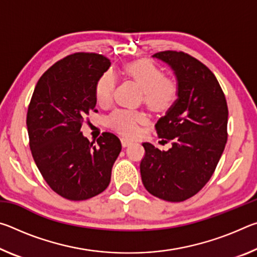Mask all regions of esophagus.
<instances>
[{
    "instance_id": "esophagus-1",
    "label": "esophagus",
    "mask_w": 257,
    "mask_h": 257,
    "mask_svg": "<svg viewBox=\"0 0 257 257\" xmlns=\"http://www.w3.org/2000/svg\"><path fill=\"white\" fill-rule=\"evenodd\" d=\"M121 144H122V146L123 147H125V146H128V145H130V144H133V141L132 139H128V138H121Z\"/></svg>"
}]
</instances>
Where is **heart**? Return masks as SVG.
I'll list each match as a JSON object with an SVG mask.
<instances>
[{"label":"heart","mask_w":257,"mask_h":257,"mask_svg":"<svg viewBox=\"0 0 257 257\" xmlns=\"http://www.w3.org/2000/svg\"><path fill=\"white\" fill-rule=\"evenodd\" d=\"M125 73L137 82L144 92L145 103L154 111H165L170 107L178 96L177 82L164 78L161 69L149 60H139L125 67ZM115 86V76L106 71L99 77L95 86V97L101 105L111 102ZM145 115L141 112L115 110L108 116L110 127L127 136H135L138 133V123L144 122Z\"/></svg>","instance_id":"obj_1"}]
</instances>
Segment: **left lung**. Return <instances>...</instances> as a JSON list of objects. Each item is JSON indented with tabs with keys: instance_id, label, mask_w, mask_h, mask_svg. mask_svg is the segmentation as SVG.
I'll return each instance as SVG.
<instances>
[{
	"instance_id": "left-lung-1",
	"label": "left lung",
	"mask_w": 257,
	"mask_h": 257,
	"mask_svg": "<svg viewBox=\"0 0 257 257\" xmlns=\"http://www.w3.org/2000/svg\"><path fill=\"white\" fill-rule=\"evenodd\" d=\"M153 58L172 69L178 96L155 124L159 137L172 142L171 149L160 151L143 143L142 181L155 197L182 202L206 185L223 153L227 101L215 76L197 59L176 51L159 52Z\"/></svg>"
}]
</instances>
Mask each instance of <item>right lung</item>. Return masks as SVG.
Segmentation results:
<instances>
[{
    "instance_id": "right-lung-1",
    "label": "right lung",
    "mask_w": 257,
    "mask_h": 257,
    "mask_svg": "<svg viewBox=\"0 0 257 257\" xmlns=\"http://www.w3.org/2000/svg\"><path fill=\"white\" fill-rule=\"evenodd\" d=\"M110 66L99 54L69 55L44 72L30 99L27 129L34 161L47 185L70 201L105 190L121 152L114 134L103 133L95 146L80 130L95 111L96 82Z\"/></svg>"
}]
</instances>
